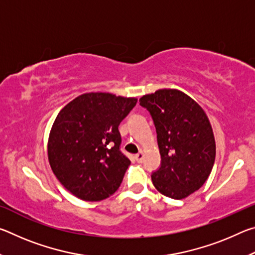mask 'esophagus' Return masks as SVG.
I'll use <instances>...</instances> for the list:
<instances>
[{
  "mask_svg": "<svg viewBox=\"0 0 255 255\" xmlns=\"http://www.w3.org/2000/svg\"><path fill=\"white\" fill-rule=\"evenodd\" d=\"M135 158H136V161L138 163H141V162H143V159H144V153L143 152H139L138 154H136L135 155Z\"/></svg>",
  "mask_w": 255,
  "mask_h": 255,
  "instance_id": "obj_1",
  "label": "esophagus"
}]
</instances>
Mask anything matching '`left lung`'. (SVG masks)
Wrapping results in <instances>:
<instances>
[{
    "label": "left lung",
    "instance_id": "left-lung-1",
    "mask_svg": "<svg viewBox=\"0 0 255 255\" xmlns=\"http://www.w3.org/2000/svg\"><path fill=\"white\" fill-rule=\"evenodd\" d=\"M156 128L161 165L152 173L154 187L172 199L197 191L213 170L216 144L208 117L198 103L174 89L139 99Z\"/></svg>",
    "mask_w": 255,
    "mask_h": 255
}]
</instances>
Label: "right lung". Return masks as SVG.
Instances as JSON below:
<instances>
[{"instance_id": "obj_1", "label": "right lung", "mask_w": 255, "mask_h": 255, "mask_svg": "<svg viewBox=\"0 0 255 255\" xmlns=\"http://www.w3.org/2000/svg\"><path fill=\"white\" fill-rule=\"evenodd\" d=\"M136 98L91 92L59 111L48 139V159L56 178L73 195L99 201L117 191L130 161L120 150L119 125Z\"/></svg>"}]
</instances>
